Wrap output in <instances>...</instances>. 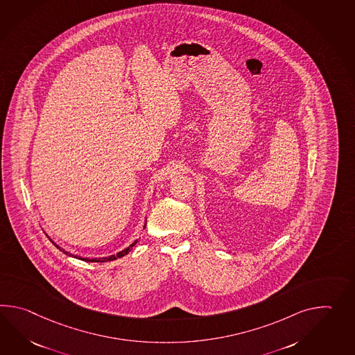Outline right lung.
<instances>
[{"instance_id":"1","label":"right lung","mask_w":355,"mask_h":355,"mask_svg":"<svg viewBox=\"0 0 355 355\" xmlns=\"http://www.w3.org/2000/svg\"><path fill=\"white\" fill-rule=\"evenodd\" d=\"M146 225V224H145ZM52 242V241H51ZM53 245L58 248V250H61L58 245H55V242H52ZM137 243V241H135L134 243L132 245H130V247H127L126 250H123V251H121V252L117 253V254H112V256H110V257H102V259H92V260H89V259H80V257H78L79 260L83 261H87V262H107V261H113V260H117V259H121V257H123L125 254H127V253L130 252V250H131V247H134L135 245ZM62 252L66 253V254H69V256H71L70 253L66 252V251H63V250H61ZM76 257V256H75Z\"/></svg>"}]
</instances>
